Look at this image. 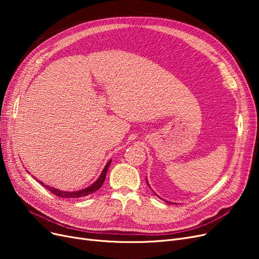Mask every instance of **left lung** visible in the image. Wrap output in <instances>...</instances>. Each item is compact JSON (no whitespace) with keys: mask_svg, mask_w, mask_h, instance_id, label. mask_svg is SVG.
<instances>
[{"mask_svg":"<svg viewBox=\"0 0 259 259\" xmlns=\"http://www.w3.org/2000/svg\"><path fill=\"white\" fill-rule=\"evenodd\" d=\"M146 180H147V178H146ZM147 184H148V186H149V187H150V185H149V183H148V180H147ZM166 202H167V203H169V204H171V202H168V201H166ZM174 204H175V203H174Z\"/></svg>","mask_w":259,"mask_h":259,"instance_id":"obj_1","label":"left lung"}]
</instances>
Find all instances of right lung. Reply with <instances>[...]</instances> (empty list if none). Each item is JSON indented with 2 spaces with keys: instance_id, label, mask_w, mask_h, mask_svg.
<instances>
[{
  "instance_id": "1",
  "label": "right lung",
  "mask_w": 259,
  "mask_h": 259,
  "mask_svg": "<svg viewBox=\"0 0 259 259\" xmlns=\"http://www.w3.org/2000/svg\"><path fill=\"white\" fill-rule=\"evenodd\" d=\"M111 164V160L109 161L106 166L104 167L103 171H101L100 176L97 178V180L95 183H93L91 186L84 188V189H81V190H76V191H64V190H60L58 189V188H54V187H51V186H48V185H44L41 180H37L38 183L42 184L43 186L46 187V189H48L49 191H51L53 194L57 195V197L59 198H62V199H77V198H83V197H86V195H90L92 193H94L95 191H97L99 188L103 186L105 179H106V175H107V171H108V168L109 166H110ZM29 173V171H28Z\"/></svg>"
}]
</instances>
